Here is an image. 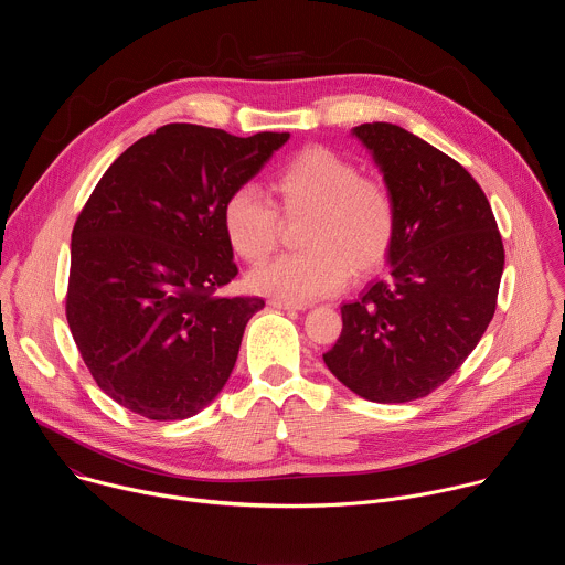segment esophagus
<instances>
[{"label":"esophagus","mask_w":565,"mask_h":565,"mask_svg":"<svg viewBox=\"0 0 565 565\" xmlns=\"http://www.w3.org/2000/svg\"><path fill=\"white\" fill-rule=\"evenodd\" d=\"M270 306L279 308V310H306L308 308L306 303H292V301H284V299H270Z\"/></svg>","instance_id":"1"}]
</instances>
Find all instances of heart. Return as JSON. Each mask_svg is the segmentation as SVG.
I'll return each mask as SVG.
<instances>
[{
    "instance_id": "heart-1",
    "label": "heart",
    "mask_w": 565,
    "mask_h": 565,
    "mask_svg": "<svg viewBox=\"0 0 565 565\" xmlns=\"http://www.w3.org/2000/svg\"><path fill=\"white\" fill-rule=\"evenodd\" d=\"M270 192L275 205L250 185L236 188L221 212L230 248L248 264L264 262L277 248L278 209L286 221L306 218L299 230L306 250L253 270L255 292L306 303L340 292L353 270L369 275L388 259L397 232L393 196L344 156L306 147L273 177Z\"/></svg>"
}]
</instances>
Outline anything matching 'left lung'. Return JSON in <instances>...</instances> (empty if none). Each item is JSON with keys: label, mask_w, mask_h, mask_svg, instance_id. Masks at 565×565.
Wrapping results in <instances>:
<instances>
[{"label": "left lung", "mask_w": 565, "mask_h": 565, "mask_svg": "<svg viewBox=\"0 0 565 565\" xmlns=\"http://www.w3.org/2000/svg\"><path fill=\"white\" fill-rule=\"evenodd\" d=\"M397 210L388 275L342 306L324 362L364 399L429 395L476 349L497 310L505 250L490 201L454 158L391 122L353 127Z\"/></svg>", "instance_id": "left-lung-1"}]
</instances>
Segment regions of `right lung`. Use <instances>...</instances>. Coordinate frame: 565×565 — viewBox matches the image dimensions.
I'll return each mask as SVG.
<instances>
[{"label":"right lung","instance_id":"1","mask_svg":"<svg viewBox=\"0 0 565 565\" xmlns=\"http://www.w3.org/2000/svg\"><path fill=\"white\" fill-rule=\"evenodd\" d=\"M290 134L172 122L103 174L71 234L66 319L96 384L147 420L199 414L225 386L262 297L236 277L221 212Z\"/></svg>","mask_w":565,"mask_h":565}]
</instances>
